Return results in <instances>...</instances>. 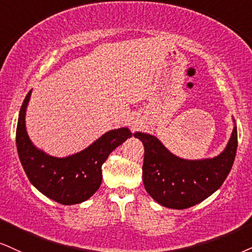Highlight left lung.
<instances>
[{
	"label": "left lung",
	"instance_id": "obj_1",
	"mask_svg": "<svg viewBox=\"0 0 252 252\" xmlns=\"http://www.w3.org/2000/svg\"><path fill=\"white\" fill-rule=\"evenodd\" d=\"M222 153L215 158L187 160L176 157L157 136L135 132L145 147L142 181L146 191L161 206L187 209L200 203L222 186L230 173L237 151V127Z\"/></svg>",
	"mask_w": 252,
	"mask_h": 252
}]
</instances>
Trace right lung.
<instances>
[{
	"instance_id": "obj_1",
	"label": "right lung",
	"mask_w": 252,
	"mask_h": 252,
	"mask_svg": "<svg viewBox=\"0 0 252 252\" xmlns=\"http://www.w3.org/2000/svg\"><path fill=\"white\" fill-rule=\"evenodd\" d=\"M31 92L22 104L16 128L17 152L24 172L31 185L46 197L65 206L82 203L100 187L102 163L112 151L131 138L132 132L127 127L111 129L78 153L52 157L37 148L28 135L26 114Z\"/></svg>"
}]
</instances>
